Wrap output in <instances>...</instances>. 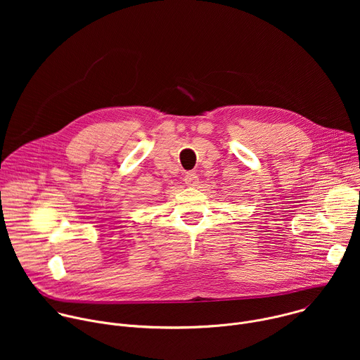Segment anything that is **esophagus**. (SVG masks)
<instances>
[{"label": "esophagus", "instance_id": "34e87169", "mask_svg": "<svg viewBox=\"0 0 360 360\" xmlns=\"http://www.w3.org/2000/svg\"><path fill=\"white\" fill-rule=\"evenodd\" d=\"M184 181H185V184L188 186H196L198 182H199V178H198V175L195 172H186Z\"/></svg>", "mask_w": 360, "mask_h": 360}]
</instances>
